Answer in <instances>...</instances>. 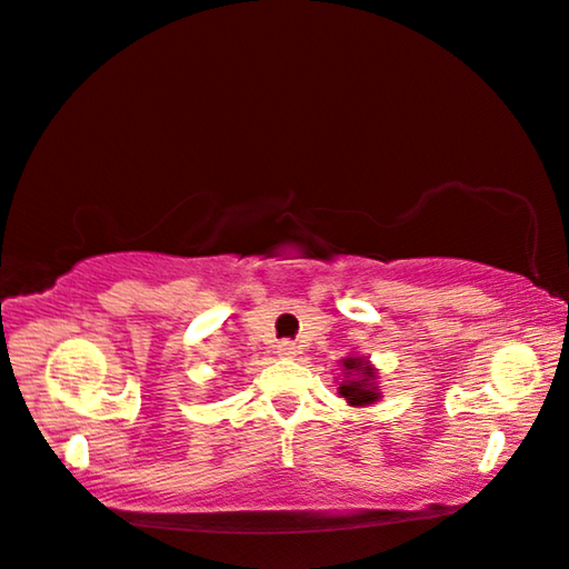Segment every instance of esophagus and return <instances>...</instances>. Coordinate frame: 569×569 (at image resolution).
<instances>
[{
    "mask_svg": "<svg viewBox=\"0 0 569 569\" xmlns=\"http://www.w3.org/2000/svg\"><path fill=\"white\" fill-rule=\"evenodd\" d=\"M276 353L281 358H293L296 353H299V348H296V342H291V340H281V342H278Z\"/></svg>",
    "mask_w": 569,
    "mask_h": 569,
    "instance_id": "34e87169",
    "label": "esophagus"
}]
</instances>
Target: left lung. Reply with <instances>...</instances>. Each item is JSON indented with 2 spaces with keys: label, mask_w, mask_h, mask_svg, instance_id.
<instances>
[{
  "label": "left lung",
  "mask_w": 569,
  "mask_h": 569,
  "mask_svg": "<svg viewBox=\"0 0 569 569\" xmlns=\"http://www.w3.org/2000/svg\"><path fill=\"white\" fill-rule=\"evenodd\" d=\"M342 373L346 379L340 381V397L348 399L350 407H366L379 399V387H376V368L366 358H342Z\"/></svg>",
  "instance_id": "8db88e82"
}]
</instances>
